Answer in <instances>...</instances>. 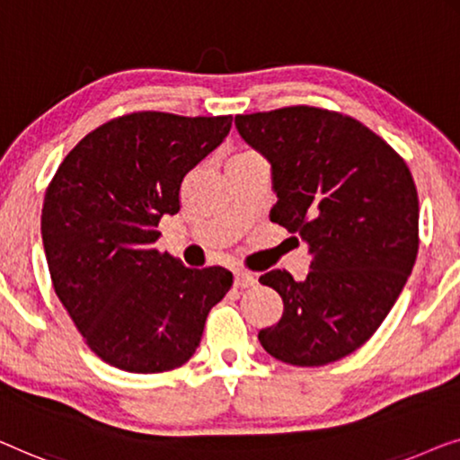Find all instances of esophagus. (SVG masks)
Returning <instances> with one entry per match:
<instances>
[{"mask_svg":"<svg viewBox=\"0 0 460 460\" xmlns=\"http://www.w3.org/2000/svg\"><path fill=\"white\" fill-rule=\"evenodd\" d=\"M256 286V275L254 273H245V270H237L235 273V288H254Z\"/></svg>","mask_w":460,"mask_h":460,"instance_id":"esophagus-1","label":"esophagus"}]
</instances>
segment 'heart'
Listing matches in <instances>:
<instances>
[{
  "label": "heart",
  "mask_w": 460,
  "mask_h": 460,
  "mask_svg": "<svg viewBox=\"0 0 460 460\" xmlns=\"http://www.w3.org/2000/svg\"><path fill=\"white\" fill-rule=\"evenodd\" d=\"M250 158H258V154H254V152H242V154H237V156L233 158L231 163H237V160H250Z\"/></svg>",
  "instance_id": "heart-1"
}]
</instances>
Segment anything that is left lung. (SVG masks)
<instances>
[{"instance_id": "8db88e82", "label": "left lung", "mask_w": 460, "mask_h": 460, "mask_svg": "<svg viewBox=\"0 0 460 460\" xmlns=\"http://www.w3.org/2000/svg\"><path fill=\"white\" fill-rule=\"evenodd\" d=\"M248 146L273 168L270 221L313 254L306 279L269 270L283 300L258 340L277 360L323 367L360 348L398 300L419 252V198L409 166L371 128L332 110L237 114Z\"/></svg>"}]
</instances>
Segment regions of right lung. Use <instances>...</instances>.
Returning a JSON list of instances; mask_svg holds the SVG:
<instances>
[{
	"instance_id": "right-lung-1",
	"label": "right lung",
	"mask_w": 460,
	"mask_h": 460,
	"mask_svg": "<svg viewBox=\"0 0 460 460\" xmlns=\"http://www.w3.org/2000/svg\"><path fill=\"white\" fill-rule=\"evenodd\" d=\"M231 120L119 116L85 135L45 190L41 237L56 296L108 365L141 375L185 365L233 286L227 269H187L154 248L160 218L181 208L185 174L223 144Z\"/></svg>"
}]
</instances>
